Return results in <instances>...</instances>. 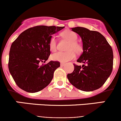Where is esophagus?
Returning a JSON list of instances; mask_svg holds the SVG:
<instances>
[{
	"mask_svg": "<svg viewBox=\"0 0 121 121\" xmlns=\"http://www.w3.org/2000/svg\"><path fill=\"white\" fill-rule=\"evenodd\" d=\"M64 65H65V63H60V65L61 67H63Z\"/></svg>",
	"mask_w": 121,
	"mask_h": 121,
	"instance_id": "esophagus-1",
	"label": "esophagus"
}]
</instances>
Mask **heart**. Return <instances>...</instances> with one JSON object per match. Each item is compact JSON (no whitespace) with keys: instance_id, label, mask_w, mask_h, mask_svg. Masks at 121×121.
<instances>
[{"instance_id":"b5f03b06","label":"heart","mask_w":121,"mask_h":121,"mask_svg":"<svg viewBox=\"0 0 121 121\" xmlns=\"http://www.w3.org/2000/svg\"><path fill=\"white\" fill-rule=\"evenodd\" d=\"M60 35L62 37L69 42L66 48L67 52H57L54 53L51 56V58L54 61L65 63L75 58V53L77 54L81 53L82 51V46L77 41L78 36L74 31L69 30H64L61 33ZM48 47L51 52H54L56 50L57 43L56 39L54 36H52L50 39L48 41Z\"/></svg>"}]
</instances>
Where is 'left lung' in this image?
Segmentation results:
<instances>
[{
  "label": "left lung",
  "instance_id": "obj_1",
  "mask_svg": "<svg viewBox=\"0 0 121 121\" xmlns=\"http://www.w3.org/2000/svg\"><path fill=\"white\" fill-rule=\"evenodd\" d=\"M82 41L83 53L77 60L82 66L74 64V71L67 74L68 81L83 91L101 88L111 75L113 68V51L103 35L82 27L72 28Z\"/></svg>",
  "mask_w": 121,
  "mask_h": 121
}]
</instances>
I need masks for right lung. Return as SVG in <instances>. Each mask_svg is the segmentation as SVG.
I'll return each mask as SVG.
<instances>
[{
	"mask_svg": "<svg viewBox=\"0 0 121 121\" xmlns=\"http://www.w3.org/2000/svg\"><path fill=\"white\" fill-rule=\"evenodd\" d=\"M64 27L37 26L22 33L11 45L8 67L16 84L28 92H37L47 86L58 61L45 63L50 55L48 41L52 35Z\"/></svg>",
	"mask_w": 121,
	"mask_h": 121,
	"instance_id": "right-lung-1",
	"label": "right lung"
}]
</instances>
